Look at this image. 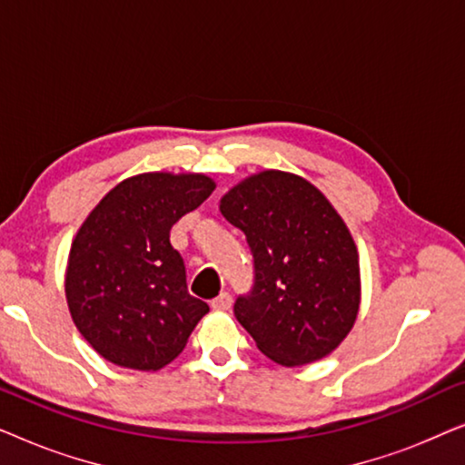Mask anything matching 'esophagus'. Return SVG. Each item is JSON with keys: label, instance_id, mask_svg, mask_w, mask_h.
<instances>
[{"label": "esophagus", "instance_id": "esophagus-1", "mask_svg": "<svg viewBox=\"0 0 465 465\" xmlns=\"http://www.w3.org/2000/svg\"><path fill=\"white\" fill-rule=\"evenodd\" d=\"M231 304H232V296H231V292H220V294L215 296L213 301H212V307H213V309H218V311H226V309H231Z\"/></svg>", "mask_w": 465, "mask_h": 465}]
</instances>
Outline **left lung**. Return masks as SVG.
Segmentation results:
<instances>
[{
  "mask_svg": "<svg viewBox=\"0 0 465 465\" xmlns=\"http://www.w3.org/2000/svg\"><path fill=\"white\" fill-rule=\"evenodd\" d=\"M243 231L253 283L234 301V317L260 351L282 366L326 358L360 309L358 250L326 196L302 177L264 171L220 203Z\"/></svg>",
  "mask_w": 465,
  "mask_h": 465,
  "instance_id": "obj_1",
  "label": "left lung"
}]
</instances>
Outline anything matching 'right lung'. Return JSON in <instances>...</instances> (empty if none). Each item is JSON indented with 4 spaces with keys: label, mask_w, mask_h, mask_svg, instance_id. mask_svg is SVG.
I'll return each instance as SVG.
<instances>
[{
    "label": "right lung",
    "mask_w": 465,
    "mask_h": 465,
    "mask_svg": "<svg viewBox=\"0 0 465 465\" xmlns=\"http://www.w3.org/2000/svg\"><path fill=\"white\" fill-rule=\"evenodd\" d=\"M205 175L143 173L105 194L75 234L65 294L75 328L112 364L158 371L209 304L190 296L171 228L213 193Z\"/></svg>",
    "instance_id": "1"
}]
</instances>
